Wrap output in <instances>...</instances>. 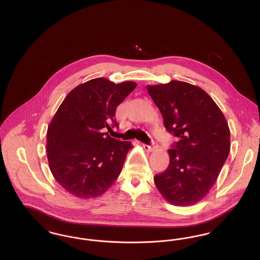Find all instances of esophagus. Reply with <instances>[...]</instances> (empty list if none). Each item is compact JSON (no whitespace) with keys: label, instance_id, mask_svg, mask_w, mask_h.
Listing matches in <instances>:
<instances>
[{"label":"esophagus","instance_id":"34e87169","mask_svg":"<svg viewBox=\"0 0 260 260\" xmlns=\"http://www.w3.org/2000/svg\"><path fill=\"white\" fill-rule=\"evenodd\" d=\"M143 146V148L145 149V151H148V152H151V151H153V150H155V149L157 148V143L156 142H152L150 145H147V144H143L142 145Z\"/></svg>","mask_w":260,"mask_h":260}]
</instances>
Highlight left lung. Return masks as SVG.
<instances>
[{
    "instance_id": "8db88e82",
    "label": "left lung",
    "mask_w": 260,
    "mask_h": 260,
    "mask_svg": "<svg viewBox=\"0 0 260 260\" xmlns=\"http://www.w3.org/2000/svg\"><path fill=\"white\" fill-rule=\"evenodd\" d=\"M167 131L178 137L169 150L170 165L154 177L161 196L190 206L215 183L230 152V129L222 112L201 87L185 82L147 86Z\"/></svg>"
}]
</instances>
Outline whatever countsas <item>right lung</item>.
Returning <instances> with one entry per match:
<instances>
[{"instance_id": "obj_1", "label": "right lung", "mask_w": 260, "mask_h": 260, "mask_svg": "<svg viewBox=\"0 0 260 260\" xmlns=\"http://www.w3.org/2000/svg\"><path fill=\"white\" fill-rule=\"evenodd\" d=\"M135 82L114 84L96 78L75 87L62 101L47 133L50 172L78 198L103 194L122 172L129 141L108 136L119 124L117 106L136 88Z\"/></svg>"}]
</instances>
